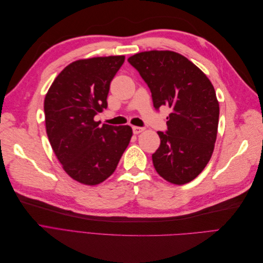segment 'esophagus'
I'll list each match as a JSON object with an SVG mask.
<instances>
[{
	"instance_id": "obj_1",
	"label": "esophagus",
	"mask_w": 263,
	"mask_h": 263,
	"mask_svg": "<svg viewBox=\"0 0 263 263\" xmlns=\"http://www.w3.org/2000/svg\"><path fill=\"white\" fill-rule=\"evenodd\" d=\"M142 130H144V128H142V127H138V126H134L133 127V133L134 134H139V133H141Z\"/></svg>"
}]
</instances>
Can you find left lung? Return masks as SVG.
<instances>
[{
  "mask_svg": "<svg viewBox=\"0 0 263 263\" xmlns=\"http://www.w3.org/2000/svg\"><path fill=\"white\" fill-rule=\"evenodd\" d=\"M128 62L148 85L155 108L171 109L168 129L158 132L155 169L173 184H185L209 163L216 141L219 105L214 86L194 63L173 51L140 52Z\"/></svg>",
  "mask_w": 263,
  "mask_h": 263,
  "instance_id": "1",
  "label": "left lung"
}]
</instances>
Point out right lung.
Listing matches in <instances>:
<instances>
[{
  "instance_id": "obj_1",
  "label": "right lung",
  "mask_w": 263,
  "mask_h": 263,
  "mask_svg": "<svg viewBox=\"0 0 263 263\" xmlns=\"http://www.w3.org/2000/svg\"><path fill=\"white\" fill-rule=\"evenodd\" d=\"M125 61L109 55L70 63L46 94L47 136L63 169L76 181L95 185L115 171L133 136L132 127L94 121L107 107L110 81Z\"/></svg>"
}]
</instances>
